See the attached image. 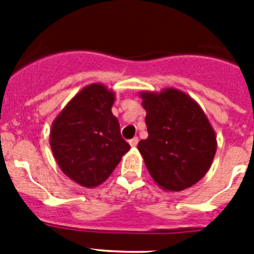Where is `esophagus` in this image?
Returning a JSON list of instances; mask_svg holds the SVG:
<instances>
[{
    "mask_svg": "<svg viewBox=\"0 0 254 254\" xmlns=\"http://www.w3.org/2000/svg\"><path fill=\"white\" fill-rule=\"evenodd\" d=\"M128 142H129V145H131V147H136V146H137V143H138V138L133 137L132 140H129Z\"/></svg>",
    "mask_w": 254,
    "mask_h": 254,
    "instance_id": "1",
    "label": "esophagus"
}]
</instances>
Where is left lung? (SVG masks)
<instances>
[{"instance_id":"obj_1","label":"left lung","mask_w":254,"mask_h":254,"mask_svg":"<svg viewBox=\"0 0 254 254\" xmlns=\"http://www.w3.org/2000/svg\"><path fill=\"white\" fill-rule=\"evenodd\" d=\"M146 111V140L137 145L150 176L160 188L178 192L205 177L217 142L210 121L188 94L167 87L141 91Z\"/></svg>"}]
</instances>
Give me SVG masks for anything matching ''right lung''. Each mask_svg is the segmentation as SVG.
<instances>
[{"label":"right lung","instance_id":"1","mask_svg":"<svg viewBox=\"0 0 254 254\" xmlns=\"http://www.w3.org/2000/svg\"><path fill=\"white\" fill-rule=\"evenodd\" d=\"M114 95L103 84L87 85L52 123L49 143L58 167L82 187L102 185L131 149L112 113Z\"/></svg>","mask_w":254,"mask_h":254}]
</instances>
